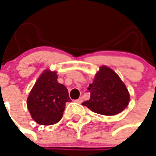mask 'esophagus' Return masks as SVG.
<instances>
[{"mask_svg":"<svg viewBox=\"0 0 156 156\" xmlns=\"http://www.w3.org/2000/svg\"><path fill=\"white\" fill-rule=\"evenodd\" d=\"M75 102H77L78 104H81L82 102H83V98H79L77 99V100H75Z\"/></svg>","mask_w":156,"mask_h":156,"instance_id":"obj_1","label":"esophagus"}]
</instances>
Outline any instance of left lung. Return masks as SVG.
<instances>
[{"label":"left lung","instance_id":"8db88e82","mask_svg":"<svg viewBox=\"0 0 156 156\" xmlns=\"http://www.w3.org/2000/svg\"><path fill=\"white\" fill-rule=\"evenodd\" d=\"M87 90L90 99L82 105L93 112L113 116L122 112L129 104L130 94L124 83L112 69L101 66Z\"/></svg>","mask_w":156,"mask_h":156}]
</instances>
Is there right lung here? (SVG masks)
<instances>
[{"mask_svg":"<svg viewBox=\"0 0 156 156\" xmlns=\"http://www.w3.org/2000/svg\"><path fill=\"white\" fill-rule=\"evenodd\" d=\"M56 72L46 69L31 89L27 107L40 125H53L61 120L65 104L71 101L66 87L58 83Z\"/></svg>","mask_w":156,"mask_h":156,"instance_id":"1","label":"right lung"}]
</instances>
